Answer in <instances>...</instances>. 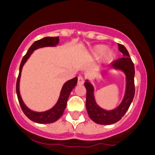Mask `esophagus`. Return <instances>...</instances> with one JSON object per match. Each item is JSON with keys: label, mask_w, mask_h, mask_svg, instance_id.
Wrapping results in <instances>:
<instances>
[{"label": "esophagus", "mask_w": 155, "mask_h": 155, "mask_svg": "<svg viewBox=\"0 0 155 155\" xmlns=\"http://www.w3.org/2000/svg\"><path fill=\"white\" fill-rule=\"evenodd\" d=\"M84 82V78L82 76H78V84H83Z\"/></svg>", "instance_id": "esophagus-1"}]
</instances>
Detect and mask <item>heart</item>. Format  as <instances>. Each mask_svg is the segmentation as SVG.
Segmentation results:
<instances>
[{
  "label": "heart",
  "mask_w": 155,
  "mask_h": 155,
  "mask_svg": "<svg viewBox=\"0 0 155 155\" xmlns=\"http://www.w3.org/2000/svg\"><path fill=\"white\" fill-rule=\"evenodd\" d=\"M91 57L94 59H98L102 56V61L105 63H109L115 57V53L113 50L107 49L105 45H97L94 46L90 51Z\"/></svg>",
  "instance_id": "b5f03b06"
}]
</instances>
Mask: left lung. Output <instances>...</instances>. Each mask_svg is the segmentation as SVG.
Segmentation results:
<instances>
[{
  "mask_svg": "<svg viewBox=\"0 0 155 155\" xmlns=\"http://www.w3.org/2000/svg\"><path fill=\"white\" fill-rule=\"evenodd\" d=\"M119 50L123 53L121 58L112 63V68L121 70L126 75V91L124 99L118 107L113 110L102 109L96 103L94 96V87L87 80L84 82L86 94V109L87 114L92 121L101 125H110L118 122L128 110L135 94L134 86V64L130 57L129 53L124 45L118 43Z\"/></svg>",
  "mask_w": 155,
  "mask_h": 155,
  "instance_id": "left-lung-1",
  "label": "left lung"
}]
</instances>
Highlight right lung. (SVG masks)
Here are the masks:
<instances>
[{
  "label": "right lung",
  "instance_id": "add662e5",
  "mask_svg": "<svg viewBox=\"0 0 155 155\" xmlns=\"http://www.w3.org/2000/svg\"><path fill=\"white\" fill-rule=\"evenodd\" d=\"M59 43V37H45L42 39L37 40L34 42L33 44L30 46L26 54L22 58L20 68H19V74L18 77L17 83H16V93H17L18 99L19 104L22 109L23 113L31 121L38 123V124H51L53 122H56L61 118V116L64 113V111L67 106V102H68V97L71 94V91L73 90L74 87L77 84L78 82V78L75 77L74 78L71 79L65 82V84L63 85L62 89H61V94L59 97V99L56 105L53 106L52 109H49L45 112H35V111L31 110L27 107L25 104L21 99V97L20 95V91H19V83H20V78H21V70H22L23 66L25 63L26 62L27 60L29 58L31 54L33 53L34 50L39 49V48L46 47V46H56Z\"/></svg>",
  "mask_w": 155,
  "mask_h": 155
}]
</instances>
